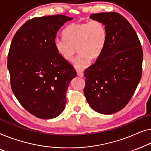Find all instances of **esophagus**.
Listing matches in <instances>:
<instances>
[{
	"mask_svg": "<svg viewBox=\"0 0 151 151\" xmlns=\"http://www.w3.org/2000/svg\"><path fill=\"white\" fill-rule=\"evenodd\" d=\"M76 73H77V75L78 76H80V77H83V73H82V72L77 71Z\"/></svg>",
	"mask_w": 151,
	"mask_h": 151,
	"instance_id": "esophagus-1",
	"label": "esophagus"
}]
</instances>
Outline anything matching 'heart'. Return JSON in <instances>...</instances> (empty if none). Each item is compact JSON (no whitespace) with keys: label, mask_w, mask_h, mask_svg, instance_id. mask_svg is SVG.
<instances>
[{"label":"heart","mask_w":151,"mask_h":151,"mask_svg":"<svg viewBox=\"0 0 151 151\" xmlns=\"http://www.w3.org/2000/svg\"><path fill=\"white\" fill-rule=\"evenodd\" d=\"M63 34L64 37L54 40L55 49L61 58L71 62L77 48L79 55L74 65L78 70L86 69L91 59L99 58L107 44V30L99 20L73 23L65 29Z\"/></svg>","instance_id":"b5f03b06"}]
</instances>
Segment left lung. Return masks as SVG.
I'll use <instances>...</instances> for the list:
<instances>
[{"instance_id": "8db88e82", "label": "left lung", "mask_w": 151, "mask_h": 151, "mask_svg": "<svg viewBox=\"0 0 151 151\" xmlns=\"http://www.w3.org/2000/svg\"><path fill=\"white\" fill-rule=\"evenodd\" d=\"M105 26L107 40L103 53L84 71V94L94 111L111 114L123 109L142 77L143 51L130 23L116 12L92 14Z\"/></svg>"}]
</instances>
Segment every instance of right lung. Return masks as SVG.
<instances>
[{
  "label": "right lung",
  "instance_id": "add662e5",
  "mask_svg": "<svg viewBox=\"0 0 151 151\" xmlns=\"http://www.w3.org/2000/svg\"><path fill=\"white\" fill-rule=\"evenodd\" d=\"M73 18L63 15L34 18L13 38L7 59L13 92L29 113L54 118L64 109L65 94L76 73L54 47L59 29Z\"/></svg>",
  "mask_w": 151,
  "mask_h": 151
}]
</instances>
